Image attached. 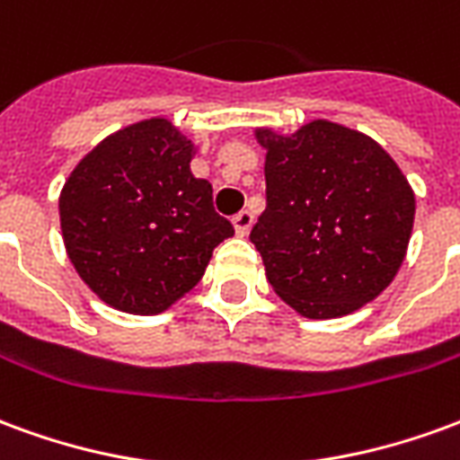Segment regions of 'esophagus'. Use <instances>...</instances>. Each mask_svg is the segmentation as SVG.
Segmentation results:
<instances>
[{
	"mask_svg": "<svg viewBox=\"0 0 460 460\" xmlns=\"http://www.w3.org/2000/svg\"><path fill=\"white\" fill-rule=\"evenodd\" d=\"M251 226H253V214H251V211L243 209L234 217V229H236L239 236H249Z\"/></svg>",
	"mask_w": 460,
	"mask_h": 460,
	"instance_id": "34e87169",
	"label": "esophagus"
}]
</instances>
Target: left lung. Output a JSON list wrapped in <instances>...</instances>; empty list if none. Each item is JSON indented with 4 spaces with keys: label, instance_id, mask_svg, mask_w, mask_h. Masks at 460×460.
<instances>
[{
    "label": "left lung",
    "instance_id": "8db88e82",
    "mask_svg": "<svg viewBox=\"0 0 460 460\" xmlns=\"http://www.w3.org/2000/svg\"><path fill=\"white\" fill-rule=\"evenodd\" d=\"M266 211L251 229L270 288L305 318L375 300L404 261L414 194L372 137L315 120L293 137L259 130Z\"/></svg>",
    "mask_w": 460,
    "mask_h": 460
}]
</instances>
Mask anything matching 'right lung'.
Here are the masks:
<instances>
[{
  "instance_id": "obj_1",
  "label": "right lung",
  "mask_w": 460,
  "mask_h": 460,
  "mask_svg": "<svg viewBox=\"0 0 460 460\" xmlns=\"http://www.w3.org/2000/svg\"><path fill=\"white\" fill-rule=\"evenodd\" d=\"M190 160V140L152 118L105 137L71 172L58 199L66 251L108 305L132 315L167 310L234 234Z\"/></svg>"
}]
</instances>
